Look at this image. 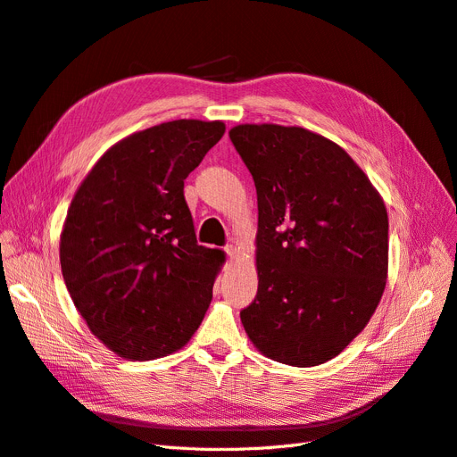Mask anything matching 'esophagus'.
Here are the masks:
<instances>
[{
	"label": "esophagus",
	"mask_w": 457,
	"mask_h": 457,
	"mask_svg": "<svg viewBox=\"0 0 457 457\" xmlns=\"http://www.w3.org/2000/svg\"><path fill=\"white\" fill-rule=\"evenodd\" d=\"M225 251H227V257H228L230 262L238 259V249H236V245H227Z\"/></svg>",
	"instance_id": "34e87169"
}]
</instances>
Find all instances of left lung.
Returning a JSON list of instances; mask_svg holds the SVG:
<instances>
[{
  "mask_svg": "<svg viewBox=\"0 0 457 457\" xmlns=\"http://www.w3.org/2000/svg\"><path fill=\"white\" fill-rule=\"evenodd\" d=\"M228 137L259 204V290L242 324L264 356L319 366L366 328L385 292V200L339 144L303 127L242 123Z\"/></svg>",
  "mask_w": 457,
  "mask_h": 457,
  "instance_id": "obj_1",
  "label": "left lung"
}]
</instances>
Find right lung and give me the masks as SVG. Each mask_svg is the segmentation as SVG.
Segmentation results:
<instances>
[{
	"label": "right lung",
	"mask_w": 457,
	"mask_h": 457,
	"mask_svg": "<svg viewBox=\"0 0 457 457\" xmlns=\"http://www.w3.org/2000/svg\"><path fill=\"white\" fill-rule=\"evenodd\" d=\"M223 135L219 120L137 131L99 157L71 200L63 279L91 334L120 358L179 351L208 312L225 253L196 244L184 179Z\"/></svg>",
	"instance_id": "1"
}]
</instances>
